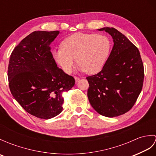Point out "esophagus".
Returning a JSON list of instances; mask_svg holds the SVG:
<instances>
[{
	"mask_svg": "<svg viewBox=\"0 0 156 156\" xmlns=\"http://www.w3.org/2000/svg\"><path fill=\"white\" fill-rule=\"evenodd\" d=\"M74 79H75V82H77L79 80H80V78L78 77V76H74Z\"/></svg>",
	"mask_w": 156,
	"mask_h": 156,
	"instance_id": "1",
	"label": "esophagus"
}]
</instances>
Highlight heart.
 Masks as SVG:
<instances>
[{
	"instance_id": "obj_1",
	"label": "heart",
	"mask_w": 156,
	"mask_h": 156,
	"mask_svg": "<svg viewBox=\"0 0 156 156\" xmlns=\"http://www.w3.org/2000/svg\"><path fill=\"white\" fill-rule=\"evenodd\" d=\"M112 49L111 39L97 34L77 33L62 42V48L51 51V57L64 72L69 74L77 59L78 70L95 74L102 70Z\"/></svg>"
}]
</instances>
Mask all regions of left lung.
<instances>
[{"label": "left lung", "instance_id": "left-lung-1", "mask_svg": "<svg viewBox=\"0 0 156 156\" xmlns=\"http://www.w3.org/2000/svg\"><path fill=\"white\" fill-rule=\"evenodd\" d=\"M107 32L113 47L104 68L97 74L87 78L88 98L98 113L107 117L123 115L133 107L143 87L144 70L138 49L113 27Z\"/></svg>", "mask_w": 156, "mask_h": 156}]
</instances>
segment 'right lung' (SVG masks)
I'll return each mask as SVG.
<instances>
[{"instance_id": "add662e5", "label": "right lung", "mask_w": 156, "mask_h": 156, "mask_svg": "<svg viewBox=\"0 0 156 156\" xmlns=\"http://www.w3.org/2000/svg\"><path fill=\"white\" fill-rule=\"evenodd\" d=\"M59 31H36L15 48L10 58V90L19 104L36 117L49 119L61 113L63 92L74 87V78L58 67L50 45Z\"/></svg>"}]
</instances>
